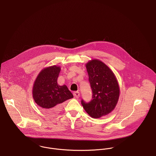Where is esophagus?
<instances>
[{
    "instance_id": "esophagus-1",
    "label": "esophagus",
    "mask_w": 156,
    "mask_h": 156,
    "mask_svg": "<svg viewBox=\"0 0 156 156\" xmlns=\"http://www.w3.org/2000/svg\"><path fill=\"white\" fill-rule=\"evenodd\" d=\"M73 94H74V97H75L76 98H79V97H80V92H79V91H76V92H74L73 93Z\"/></svg>"
}]
</instances>
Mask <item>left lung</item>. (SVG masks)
<instances>
[{"label":"left lung","instance_id":"left-lung-1","mask_svg":"<svg viewBox=\"0 0 156 156\" xmlns=\"http://www.w3.org/2000/svg\"><path fill=\"white\" fill-rule=\"evenodd\" d=\"M86 67L93 95L89 102L82 99L81 104L91 117L98 119L114 109L120 89L113 72L102 61L92 59L86 64Z\"/></svg>","mask_w":156,"mask_h":156}]
</instances>
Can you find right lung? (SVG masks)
<instances>
[{
    "label": "right lung",
    "mask_w": 156,
    "mask_h": 156,
    "mask_svg": "<svg viewBox=\"0 0 156 156\" xmlns=\"http://www.w3.org/2000/svg\"><path fill=\"white\" fill-rule=\"evenodd\" d=\"M60 67L53 66L43 69L39 73L33 87V97L43 111L50 114L58 113L62 103L73 98L66 85L59 86L57 79Z\"/></svg>",
    "instance_id": "obj_1"
}]
</instances>
